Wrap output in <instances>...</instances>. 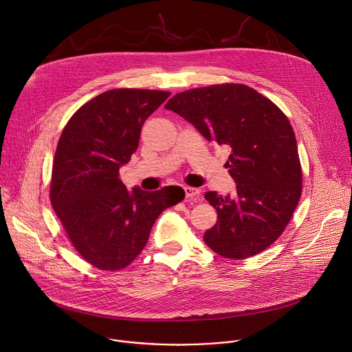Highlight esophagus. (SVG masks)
<instances>
[{
    "mask_svg": "<svg viewBox=\"0 0 352 352\" xmlns=\"http://www.w3.org/2000/svg\"><path fill=\"white\" fill-rule=\"evenodd\" d=\"M184 190H185V199L186 200H190V202H196V200H199V197H200L199 189L190 188V186H185Z\"/></svg>",
    "mask_w": 352,
    "mask_h": 352,
    "instance_id": "obj_1",
    "label": "esophagus"
}]
</instances>
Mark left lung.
Listing matches in <instances>:
<instances>
[{"instance_id":"left-lung-1","label":"left lung","mask_w":352,"mask_h":352,"mask_svg":"<svg viewBox=\"0 0 352 352\" xmlns=\"http://www.w3.org/2000/svg\"><path fill=\"white\" fill-rule=\"evenodd\" d=\"M166 109L230 150L226 167L236 193H205L217 210L205 243L234 261L261 254L283 234L302 193V168L288 118L272 100L241 83L177 93Z\"/></svg>"}]
</instances>
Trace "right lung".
<instances>
[{
	"label": "right lung",
	"instance_id": "obj_1",
	"mask_svg": "<svg viewBox=\"0 0 352 352\" xmlns=\"http://www.w3.org/2000/svg\"><path fill=\"white\" fill-rule=\"evenodd\" d=\"M170 94L107 90L85 103L63 129L50 200L76 252L98 270L129 266L162 212L185 196L179 186L129 192L120 179V167L136 152L142 125Z\"/></svg>",
	"mask_w": 352,
	"mask_h": 352
}]
</instances>
